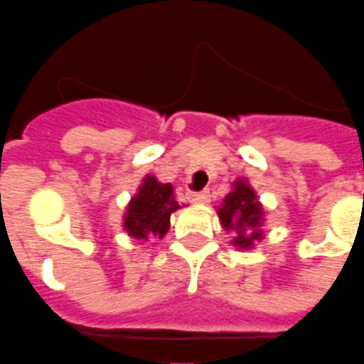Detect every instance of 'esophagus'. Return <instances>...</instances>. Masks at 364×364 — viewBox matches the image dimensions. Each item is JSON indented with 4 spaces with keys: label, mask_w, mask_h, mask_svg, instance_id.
<instances>
[{
    "label": "esophagus",
    "mask_w": 364,
    "mask_h": 364,
    "mask_svg": "<svg viewBox=\"0 0 364 364\" xmlns=\"http://www.w3.org/2000/svg\"><path fill=\"white\" fill-rule=\"evenodd\" d=\"M188 199H190V203H193V205H205V203L210 200V193H208V190L191 191L190 196H188Z\"/></svg>",
    "instance_id": "34e87169"
}]
</instances>
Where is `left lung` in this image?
Listing matches in <instances>:
<instances>
[{
  "label": "left lung",
  "instance_id": "obj_1",
  "mask_svg": "<svg viewBox=\"0 0 364 364\" xmlns=\"http://www.w3.org/2000/svg\"><path fill=\"white\" fill-rule=\"evenodd\" d=\"M264 214L267 212L257 197V191L244 176L232 182L231 191L218 206V218L222 228L232 232L231 244L244 252L254 250L255 244L263 240Z\"/></svg>",
  "mask_w": 364,
  "mask_h": 364
}]
</instances>
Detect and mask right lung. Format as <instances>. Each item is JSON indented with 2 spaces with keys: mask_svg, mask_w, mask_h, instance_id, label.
Listing matches in <instances>:
<instances>
[{
  "mask_svg": "<svg viewBox=\"0 0 364 364\" xmlns=\"http://www.w3.org/2000/svg\"><path fill=\"white\" fill-rule=\"evenodd\" d=\"M178 208L173 184H164L154 174H146L127 203L122 228L139 242L164 238L171 228V214Z\"/></svg>",
  "mask_w": 364,
  "mask_h": 364,
  "instance_id": "1",
  "label": "right lung"
}]
</instances>
